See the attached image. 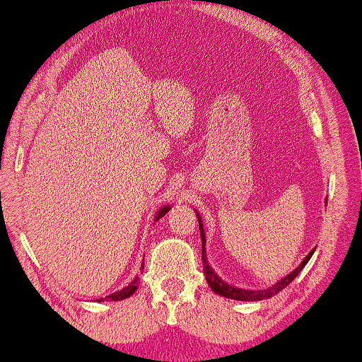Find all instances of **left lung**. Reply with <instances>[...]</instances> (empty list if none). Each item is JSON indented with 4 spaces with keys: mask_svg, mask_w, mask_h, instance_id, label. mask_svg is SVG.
<instances>
[{
    "mask_svg": "<svg viewBox=\"0 0 362 362\" xmlns=\"http://www.w3.org/2000/svg\"><path fill=\"white\" fill-rule=\"evenodd\" d=\"M199 219V229H200V238H202V247H204V239H206V236H204V228H202V223H200V217H197ZM313 251L310 252V255L307 256L305 259L300 263V267L297 269H293V272L290 273L288 276L283 278L281 281H278L275 286H272V288L268 290H261V291H251V290H241V288H234V286H229L226 285V283L223 280H219V276L216 275L214 272H212L211 268H209L207 264V259H206V255H204V250H202V263H204V275H206L207 278V283L209 286H211L212 290L216 291V293L223 295V297H228V298H233V300H243V302H251V300H263V298H269L272 297L273 293H278V291H281L283 288H285L286 285H290L291 281L297 278V275L300 272H302L303 267L308 263V259L312 258Z\"/></svg>",
    "mask_w": 362,
    "mask_h": 362,
    "instance_id": "obj_1",
    "label": "left lung"
}]
</instances>
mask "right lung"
Returning <instances> with one entry per match:
<instances>
[{"label":"right lung","mask_w":362,"mask_h":362,"mask_svg":"<svg viewBox=\"0 0 362 362\" xmlns=\"http://www.w3.org/2000/svg\"><path fill=\"white\" fill-rule=\"evenodd\" d=\"M170 211V207L167 206V207H163L162 211L158 212V216H156V219H162V217L167 214V212ZM136 283H138V278L136 280H133L132 283H129L128 286H124L123 290H119V291H116V293H112V295H110V300H112V302H116V300H123V298H128L129 295L132 293H134V290H136ZM101 300H106V298H101Z\"/></svg>","instance_id":"right-lung-1"}]
</instances>
